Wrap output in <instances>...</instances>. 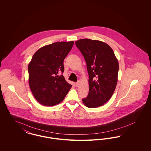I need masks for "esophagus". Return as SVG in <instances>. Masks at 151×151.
Returning <instances> with one entry per match:
<instances>
[{"mask_svg": "<svg viewBox=\"0 0 151 151\" xmlns=\"http://www.w3.org/2000/svg\"><path fill=\"white\" fill-rule=\"evenodd\" d=\"M80 83V80L78 81H77V82L75 83V86H76V87L79 86Z\"/></svg>", "mask_w": 151, "mask_h": 151, "instance_id": "34e87169", "label": "esophagus"}]
</instances>
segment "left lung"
Returning a JSON list of instances; mask_svg holds the SVG:
<instances>
[{
	"mask_svg": "<svg viewBox=\"0 0 151 151\" xmlns=\"http://www.w3.org/2000/svg\"><path fill=\"white\" fill-rule=\"evenodd\" d=\"M75 44L86 60L89 75V91L82 100L88 108L99 107L110 100L115 91L118 60L112 49L104 42L86 38Z\"/></svg>",
	"mask_w": 151,
	"mask_h": 151,
	"instance_id": "left-lung-1",
	"label": "left lung"
}]
</instances>
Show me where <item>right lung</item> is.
<instances>
[{"mask_svg":"<svg viewBox=\"0 0 151 151\" xmlns=\"http://www.w3.org/2000/svg\"><path fill=\"white\" fill-rule=\"evenodd\" d=\"M73 41L55 42L36 51L28 65L29 84L35 98L44 106L56 105L64 100L72 86L63 75V62Z\"/></svg>","mask_w":151,"mask_h":151,"instance_id":"right-lung-1","label":"right lung"}]
</instances>
